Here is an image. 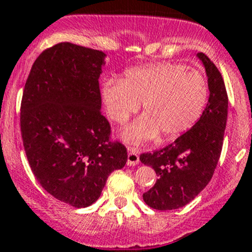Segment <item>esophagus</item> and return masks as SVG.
Wrapping results in <instances>:
<instances>
[{"label":"esophagus","instance_id":"esophagus-1","mask_svg":"<svg viewBox=\"0 0 252 252\" xmlns=\"http://www.w3.org/2000/svg\"><path fill=\"white\" fill-rule=\"evenodd\" d=\"M139 163V154L136 150L129 149L128 150V161L126 164L128 166H136Z\"/></svg>","mask_w":252,"mask_h":252}]
</instances>
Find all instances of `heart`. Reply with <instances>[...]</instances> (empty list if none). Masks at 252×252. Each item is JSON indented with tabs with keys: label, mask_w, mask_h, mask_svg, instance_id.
Listing matches in <instances>:
<instances>
[{
	"label": "heart",
	"mask_w": 252,
	"mask_h": 252,
	"mask_svg": "<svg viewBox=\"0 0 252 252\" xmlns=\"http://www.w3.org/2000/svg\"><path fill=\"white\" fill-rule=\"evenodd\" d=\"M101 97L117 124L126 123L141 103L142 116L123 134L126 142L140 145L156 138L172 141L191 129L205 110L208 88L199 70L157 62L130 68L119 80H106Z\"/></svg>",
	"instance_id": "1"
}]
</instances>
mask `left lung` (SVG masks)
<instances>
[{"mask_svg": "<svg viewBox=\"0 0 252 252\" xmlns=\"http://www.w3.org/2000/svg\"><path fill=\"white\" fill-rule=\"evenodd\" d=\"M197 57L205 67L210 90L201 117L173 144L140 156L142 163L151 166L158 177L156 184L142 195L146 205L155 210H177L194 200L210 183L222 151L227 90L215 63L202 52Z\"/></svg>", "mask_w": 252, "mask_h": 252, "instance_id": "8db88e82", "label": "left lung"}]
</instances>
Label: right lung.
Wrapping results in <instances>:
<instances>
[{
  "mask_svg": "<svg viewBox=\"0 0 252 252\" xmlns=\"http://www.w3.org/2000/svg\"><path fill=\"white\" fill-rule=\"evenodd\" d=\"M105 57L60 42L36 58L23 91L20 130L32 173L48 194L77 208L93 205L128 159L101 114Z\"/></svg>",
  "mask_w": 252,
  "mask_h": 252,
  "instance_id": "obj_1",
  "label": "right lung"
}]
</instances>
